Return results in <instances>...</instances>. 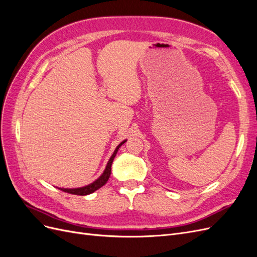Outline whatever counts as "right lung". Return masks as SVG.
Masks as SVG:
<instances>
[{
	"instance_id": "right-lung-1",
	"label": "right lung",
	"mask_w": 257,
	"mask_h": 257,
	"mask_svg": "<svg viewBox=\"0 0 257 257\" xmlns=\"http://www.w3.org/2000/svg\"><path fill=\"white\" fill-rule=\"evenodd\" d=\"M125 142H126V139H125V141L121 142L118 146H116L115 150L113 151V153H112V155L110 157L109 161H108V163H107L106 168H105V170L103 172V174L100 175V176L96 179L95 181H93L92 183H90V184H88V185L81 186V188H76V189L58 188V189L61 190V191H63V192L69 193V194H74V195H81V196H83V195H89V194H91V193H93V192H95V191L98 190L99 188H102L103 185L106 184V182L108 181V179H109V177H110V174H111V164H112V162H113V159H114V157H115L116 152H118L119 148H120L124 143H125Z\"/></svg>"
}]
</instances>
